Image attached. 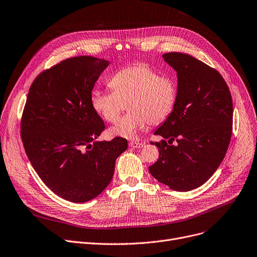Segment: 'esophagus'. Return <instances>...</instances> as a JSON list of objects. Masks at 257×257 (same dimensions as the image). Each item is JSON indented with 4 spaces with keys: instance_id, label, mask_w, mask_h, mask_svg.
Masks as SVG:
<instances>
[{
    "instance_id": "esophagus-1",
    "label": "esophagus",
    "mask_w": 257,
    "mask_h": 257,
    "mask_svg": "<svg viewBox=\"0 0 257 257\" xmlns=\"http://www.w3.org/2000/svg\"><path fill=\"white\" fill-rule=\"evenodd\" d=\"M145 146L144 143H138V142H130L129 143V147L131 148H136V149H141Z\"/></svg>"
}]
</instances>
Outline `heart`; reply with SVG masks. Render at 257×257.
Returning a JSON list of instances; mask_svg holds the SVG:
<instances>
[{
	"instance_id": "obj_1",
	"label": "heart",
	"mask_w": 257,
	"mask_h": 257,
	"mask_svg": "<svg viewBox=\"0 0 257 257\" xmlns=\"http://www.w3.org/2000/svg\"><path fill=\"white\" fill-rule=\"evenodd\" d=\"M113 90L94 89L92 109L108 123H114L128 104L129 112L109 129L112 137L136 139L148 124L156 125L173 111L177 87L170 78L160 75L144 63H138L115 73L110 79Z\"/></svg>"
}]
</instances>
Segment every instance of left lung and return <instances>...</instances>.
Here are the masks:
<instances>
[{"instance_id": "8db88e82", "label": "left lung", "mask_w": 257, "mask_h": 257, "mask_svg": "<svg viewBox=\"0 0 257 257\" xmlns=\"http://www.w3.org/2000/svg\"><path fill=\"white\" fill-rule=\"evenodd\" d=\"M163 57L177 73V99L154 132L164 140L151 142L159 148V158L149 172L171 190L188 192L205 183L225 157L232 133V98L223 77L204 62L176 52Z\"/></svg>"}]
</instances>
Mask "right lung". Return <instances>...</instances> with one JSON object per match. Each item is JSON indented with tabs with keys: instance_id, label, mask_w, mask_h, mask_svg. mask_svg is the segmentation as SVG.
Segmentation results:
<instances>
[{
	"instance_id": "1",
	"label": "right lung",
	"mask_w": 257,
	"mask_h": 257,
	"mask_svg": "<svg viewBox=\"0 0 257 257\" xmlns=\"http://www.w3.org/2000/svg\"><path fill=\"white\" fill-rule=\"evenodd\" d=\"M109 63L92 56L61 61L36 77L24 108L21 134L32 167L52 192L75 203L105 190L128 147L123 138L97 141L105 125L91 90Z\"/></svg>"
}]
</instances>
